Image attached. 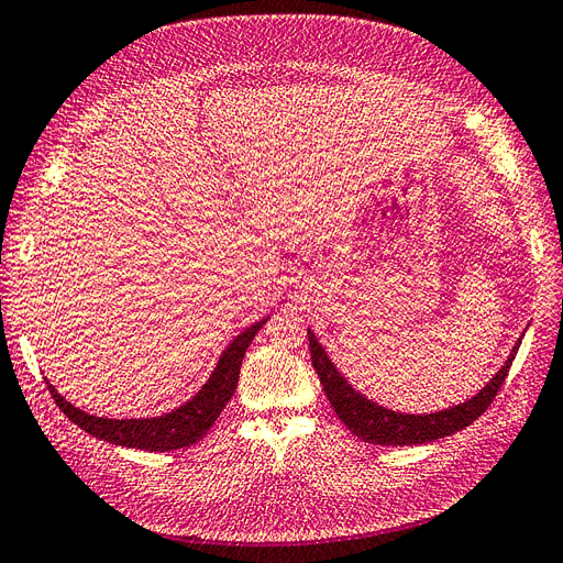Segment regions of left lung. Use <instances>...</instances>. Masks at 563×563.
Here are the masks:
<instances>
[{
    "mask_svg": "<svg viewBox=\"0 0 563 563\" xmlns=\"http://www.w3.org/2000/svg\"><path fill=\"white\" fill-rule=\"evenodd\" d=\"M310 338V356L317 376L321 380L323 391H327V399L331 401L333 411L338 418L343 420L345 428L356 434L360 439L368 441V444H380V446H413V444H428V441H437L441 437H451L460 430H465L479 418L486 408L496 399L500 391L509 368L517 356V350L521 343L515 345L512 354L507 356L505 366L496 373L479 395L472 397L465 404H457L446 411L430 413V416H406L387 411V408L368 401L362 397L360 391H354L347 380L340 376L335 366L329 362L327 352L321 350L312 331H308Z\"/></svg>",
    "mask_w": 563,
    "mask_h": 563,
    "instance_id": "obj_1",
    "label": "left lung"
}]
</instances>
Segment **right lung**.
<instances>
[{
	"label": "right lung",
	"mask_w": 563,
	"mask_h": 563,
	"mask_svg": "<svg viewBox=\"0 0 563 563\" xmlns=\"http://www.w3.org/2000/svg\"><path fill=\"white\" fill-rule=\"evenodd\" d=\"M265 321L267 317L255 321L253 327H249L244 333L236 335L230 343V347L223 352V356H220V362L209 383L199 389V395L187 401L185 406H180L178 411L166 413L162 418H147V420L96 418L79 411V408H75L70 401H65L48 383L46 387L51 391V397H54L56 406L67 418H70L75 424H79L84 432H89L103 441H110V444L141 449V451H174V449L192 446L213 428L220 411H223L225 404L234 395L236 383H240V368H242L246 347L251 345L255 333L263 329Z\"/></svg>",
	"instance_id": "add662e5"
}]
</instances>
